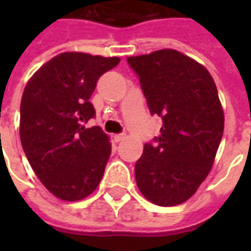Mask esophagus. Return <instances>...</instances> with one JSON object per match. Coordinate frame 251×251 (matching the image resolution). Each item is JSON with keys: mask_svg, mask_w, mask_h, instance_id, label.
<instances>
[{"mask_svg": "<svg viewBox=\"0 0 251 251\" xmlns=\"http://www.w3.org/2000/svg\"><path fill=\"white\" fill-rule=\"evenodd\" d=\"M125 140V134H115L114 136V141L115 142H121Z\"/></svg>", "mask_w": 251, "mask_h": 251, "instance_id": "1", "label": "esophagus"}]
</instances>
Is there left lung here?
Here are the masks:
<instances>
[{"instance_id":"left-lung-1","label":"left lung","mask_w":251,"mask_h":251,"mask_svg":"<svg viewBox=\"0 0 251 251\" xmlns=\"http://www.w3.org/2000/svg\"><path fill=\"white\" fill-rule=\"evenodd\" d=\"M160 136L144 145L136 163L141 194L154 204L184 203L210 174L221 144L225 115L215 82L204 67L175 50L127 57Z\"/></svg>"}]
</instances>
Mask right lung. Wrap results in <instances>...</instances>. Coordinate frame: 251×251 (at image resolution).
<instances>
[{
  "instance_id": "1",
  "label": "right lung",
  "mask_w": 251,
  "mask_h": 251,
  "mask_svg": "<svg viewBox=\"0 0 251 251\" xmlns=\"http://www.w3.org/2000/svg\"><path fill=\"white\" fill-rule=\"evenodd\" d=\"M118 57L64 52L37 70L25 86L20 106V138L36 176L51 194L67 201L84 199L103 176L111 153L90 102L100 75Z\"/></svg>"
}]
</instances>
